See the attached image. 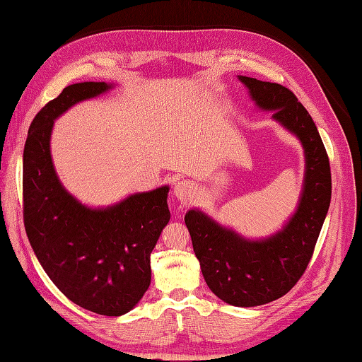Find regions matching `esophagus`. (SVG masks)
<instances>
[{
	"instance_id": "obj_1",
	"label": "esophagus",
	"mask_w": 362,
	"mask_h": 362,
	"mask_svg": "<svg viewBox=\"0 0 362 362\" xmlns=\"http://www.w3.org/2000/svg\"><path fill=\"white\" fill-rule=\"evenodd\" d=\"M194 185H192L189 180H180L179 183L174 185V196L177 197L180 202H183V204H187V202L194 196Z\"/></svg>"
}]
</instances>
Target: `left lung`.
<instances>
[{
    "instance_id": "left-lung-1",
    "label": "left lung",
    "mask_w": 362,
    "mask_h": 362,
    "mask_svg": "<svg viewBox=\"0 0 362 362\" xmlns=\"http://www.w3.org/2000/svg\"><path fill=\"white\" fill-rule=\"evenodd\" d=\"M257 107L300 140L305 154L299 205L282 230L251 240L200 209H189L185 223L202 274L214 295L230 305L256 307L279 299L295 287L313 256L332 199L330 162L316 124L296 95L282 85L239 75Z\"/></svg>"
}]
</instances>
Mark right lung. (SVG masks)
Wrapping results in <instances>:
<instances>
[{
	"instance_id": "add662e5",
	"label": "right lung",
	"mask_w": 362,
	"mask_h": 362,
	"mask_svg": "<svg viewBox=\"0 0 362 362\" xmlns=\"http://www.w3.org/2000/svg\"><path fill=\"white\" fill-rule=\"evenodd\" d=\"M111 88L105 81L75 83L32 120L23 154V216L33 253L58 290L89 312L122 316L151 284V251L171 217L170 187L90 208L64 189L50 156L55 119Z\"/></svg>"
}]
</instances>
